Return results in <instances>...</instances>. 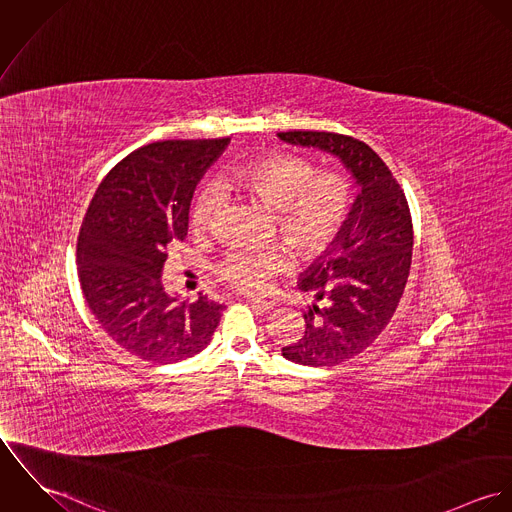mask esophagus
I'll list each match as a JSON object with an SVG mask.
<instances>
[{"instance_id":"34e87169","label":"esophagus","mask_w":512,"mask_h":512,"mask_svg":"<svg viewBox=\"0 0 512 512\" xmlns=\"http://www.w3.org/2000/svg\"><path fill=\"white\" fill-rule=\"evenodd\" d=\"M248 303L256 309V311H262V313H270L276 303L274 301H266V299H258V297H248Z\"/></svg>"}]
</instances>
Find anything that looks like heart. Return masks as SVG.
Instances as JSON below:
<instances>
[{"instance_id":"1","label":"heart","mask_w":512,"mask_h":512,"mask_svg":"<svg viewBox=\"0 0 512 512\" xmlns=\"http://www.w3.org/2000/svg\"><path fill=\"white\" fill-rule=\"evenodd\" d=\"M311 157L280 151L234 165L226 173L230 189L246 191L278 209V232L301 258L321 256L341 234L353 209V183L337 169L317 171ZM226 201L219 185H203L191 205V222L209 230ZM290 266L282 246H234L215 264L224 284L240 292H262L274 274Z\"/></svg>"}]
</instances>
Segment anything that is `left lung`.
I'll return each instance as SVG.
<instances>
[{"mask_svg": "<svg viewBox=\"0 0 512 512\" xmlns=\"http://www.w3.org/2000/svg\"><path fill=\"white\" fill-rule=\"evenodd\" d=\"M278 136L337 155L361 187L333 248L297 284L321 303L305 307L301 339L282 349L297 365H339L374 343L400 303L414 246L410 207L388 165L365 142L335 132L292 130Z\"/></svg>", "mask_w": 512, "mask_h": 512, "instance_id": "1", "label": "left lung"}]
</instances>
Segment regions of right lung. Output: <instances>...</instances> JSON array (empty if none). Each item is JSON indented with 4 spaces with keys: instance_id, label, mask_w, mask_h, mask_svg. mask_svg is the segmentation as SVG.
<instances>
[{
    "instance_id": "obj_1",
    "label": "right lung",
    "mask_w": 512,
    "mask_h": 512,
    "mask_svg": "<svg viewBox=\"0 0 512 512\" xmlns=\"http://www.w3.org/2000/svg\"><path fill=\"white\" fill-rule=\"evenodd\" d=\"M230 140H167L140 147L98 185L76 242L78 280L102 329L149 363L201 353L224 305L199 293L177 303L161 284L169 248L185 240L197 183Z\"/></svg>"
}]
</instances>
